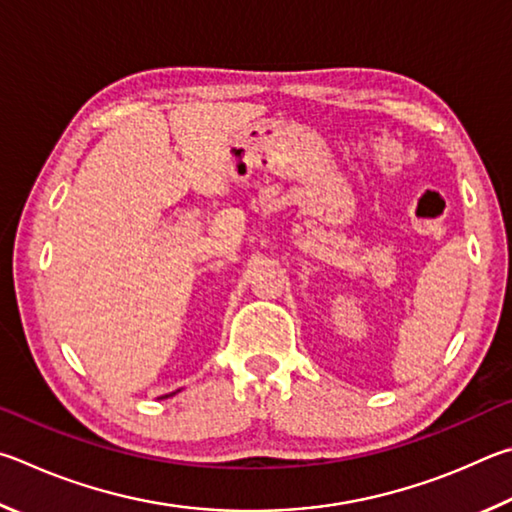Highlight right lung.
I'll list each match as a JSON object with an SVG mask.
<instances>
[{
    "mask_svg": "<svg viewBox=\"0 0 512 512\" xmlns=\"http://www.w3.org/2000/svg\"><path fill=\"white\" fill-rule=\"evenodd\" d=\"M164 398H168V396H164Z\"/></svg>",
    "mask_w": 512,
    "mask_h": 512,
    "instance_id": "1",
    "label": "right lung"
}]
</instances>
